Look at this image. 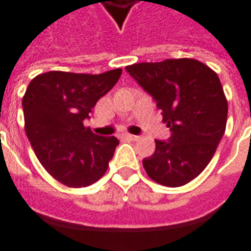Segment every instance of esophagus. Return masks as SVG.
Instances as JSON below:
<instances>
[{
	"label": "esophagus",
	"mask_w": 251,
	"mask_h": 251,
	"mask_svg": "<svg viewBox=\"0 0 251 251\" xmlns=\"http://www.w3.org/2000/svg\"><path fill=\"white\" fill-rule=\"evenodd\" d=\"M125 137L127 140H130V141H137V140L140 138L138 136H133V134H125Z\"/></svg>",
	"instance_id": "34e87169"
}]
</instances>
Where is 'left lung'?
<instances>
[{"label":"left lung","instance_id":"left-lung-1","mask_svg":"<svg viewBox=\"0 0 251 251\" xmlns=\"http://www.w3.org/2000/svg\"><path fill=\"white\" fill-rule=\"evenodd\" d=\"M134 80L156 100L168 141L142 160L148 176L167 187H181L208 165L226 130L227 99L216 75L195 59H167L126 67Z\"/></svg>","mask_w":251,"mask_h":251}]
</instances>
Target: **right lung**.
Masks as SVG:
<instances>
[{
  "instance_id": "1",
  "label": "right lung",
  "mask_w": 251,
  "mask_h": 251,
  "mask_svg": "<svg viewBox=\"0 0 251 251\" xmlns=\"http://www.w3.org/2000/svg\"><path fill=\"white\" fill-rule=\"evenodd\" d=\"M121 74L50 71L30 80L23 98L25 133L41 165L62 184L87 187L107 171L120 141L94 134L83 121Z\"/></svg>"
}]
</instances>
